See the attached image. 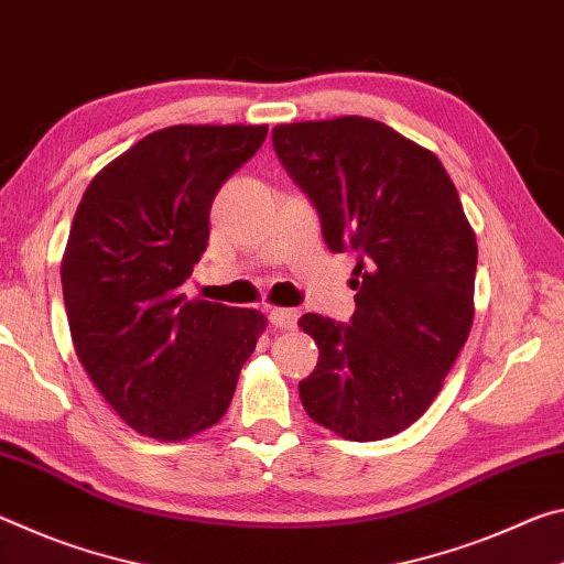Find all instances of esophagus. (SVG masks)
<instances>
[{
  "label": "esophagus",
  "mask_w": 564,
  "mask_h": 564,
  "mask_svg": "<svg viewBox=\"0 0 564 564\" xmlns=\"http://www.w3.org/2000/svg\"><path fill=\"white\" fill-rule=\"evenodd\" d=\"M297 319H300L297 310H284V307L270 310V322L276 329H294L297 327Z\"/></svg>",
  "instance_id": "esophagus-1"
}]
</instances>
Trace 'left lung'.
I'll return each instance as SVG.
<instances>
[{"label": "left lung", "instance_id": "1", "mask_svg": "<svg viewBox=\"0 0 564 564\" xmlns=\"http://www.w3.org/2000/svg\"><path fill=\"white\" fill-rule=\"evenodd\" d=\"M332 252H357L355 315H304L319 362L304 412L355 442L392 437L435 400L473 327L477 245L442 162L367 117L272 129Z\"/></svg>", "mask_w": 564, "mask_h": 564}]
</instances>
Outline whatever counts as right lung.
<instances>
[{
  "label": "right lung",
  "mask_w": 564,
  "mask_h": 564,
  "mask_svg": "<svg viewBox=\"0 0 564 564\" xmlns=\"http://www.w3.org/2000/svg\"><path fill=\"white\" fill-rule=\"evenodd\" d=\"M267 124H177L147 134L82 197L62 260L82 367L129 427L184 440L232 402L264 329L257 310L187 300L217 192L260 150Z\"/></svg>",
  "instance_id": "obj_1"
}]
</instances>
